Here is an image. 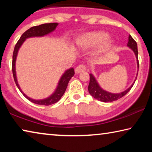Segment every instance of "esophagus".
<instances>
[{"mask_svg":"<svg viewBox=\"0 0 152 152\" xmlns=\"http://www.w3.org/2000/svg\"><path fill=\"white\" fill-rule=\"evenodd\" d=\"M86 70V67L85 65H84V64H80V65H79L76 67L75 68V72L76 74H78V73H80V72H83Z\"/></svg>","mask_w":152,"mask_h":152,"instance_id":"esophagus-1","label":"esophagus"}]
</instances>
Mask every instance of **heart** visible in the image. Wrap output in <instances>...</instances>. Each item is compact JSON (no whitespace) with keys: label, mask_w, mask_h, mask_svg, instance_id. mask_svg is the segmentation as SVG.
<instances>
[{"label":"heart","mask_w":152,"mask_h":152,"mask_svg":"<svg viewBox=\"0 0 152 152\" xmlns=\"http://www.w3.org/2000/svg\"><path fill=\"white\" fill-rule=\"evenodd\" d=\"M108 37L107 33L102 31L86 33L76 40V45L80 49H88L98 45L96 53L101 55L109 50L113 45V41Z\"/></svg>","instance_id":"1"}]
</instances>
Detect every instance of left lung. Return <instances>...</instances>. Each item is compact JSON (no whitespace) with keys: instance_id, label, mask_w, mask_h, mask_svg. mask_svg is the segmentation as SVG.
I'll return each mask as SVG.
<instances>
[{"instance_id":"8db88e82","label":"left lung","mask_w":152,"mask_h":152,"mask_svg":"<svg viewBox=\"0 0 152 152\" xmlns=\"http://www.w3.org/2000/svg\"><path fill=\"white\" fill-rule=\"evenodd\" d=\"M127 46L129 48L132 49L134 52L136 59H137V68H139V60H138V50H137V43H136L135 41L133 39V37L130 35H129V42L127 43ZM137 74H138V70H137ZM137 79V77L135 78V80L133 82V83L132 84L129 88H128L126 91H123L121 93H110L107 91H104L103 89H102L100 86L98 84L97 81L96 79L92 75V74H90V82L89 85L88 87V92L89 93L91 94L92 96H93L94 99L96 100H99L100 101L102 102H113L115 101H117V100L121 99V98L123 97V96L127 93V92L130 91L131 89L134 84L135 82Z\"/></svg>"}]
</instances>
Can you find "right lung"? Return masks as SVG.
<instances>
[{"instance_id": "obj_1", "label": "right lung", "mask_w": 152, "mask_h": 152, "mask_svg": "<svg viewBox=\"0 0 152 152\" xmlns=\"http://www.w3.org/2000/svg\"><path fill=\"white\" fill-rule=\"evenodd\" d=\"M58 23H45L40 25H37V26H34L31 27L30 29L27 30L23 34L21 35L20 39L18 41L16 45L15 46L13 54H12V74H13L14 80L17 86L18 87L20 92L23 94V96L31 102H33V103L40 104V105H51L52 104H54L56 102L60 101V99L63 96V94L65 92L67 86H68V84L72 77L74 75V70L73 68H71L68 70H67L64 74L61 77V78L59 81L58 85L57 86V88L56 89L55 92L49 96L47 99H43V100H35L32 99L27 96L26 94H24V92L21 91L20 86L18 84L17 76H16V71H15V62H16V58L17 56L18 51H19V48L21 45L23 43L27 38L32 37H42L49 34V33L53 31L56 29V27L58 26Z\"/></svg>"}]
</instances>
